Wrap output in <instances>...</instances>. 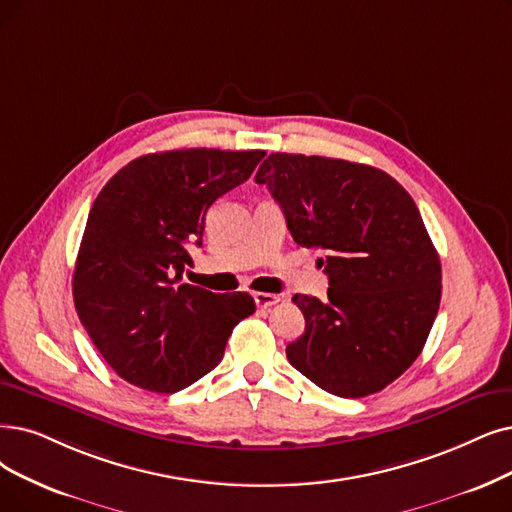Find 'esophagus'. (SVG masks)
Here are the masks:
<instances>
[{"label":"esophagus","mask_w":512,"mask_h":512,"mask_svg":"<svg viewBox=\"0 0 512 512\" xmlns=\"http://www.w3.org/2000/svg\"><path fill=\"white\" fill-rule=\"evenodd\" d=\"M254 300H256V304L260 306V309H269V306L277 304L281 298L277 294H269V292H256Z\"/></svg>","instance_id":"obj_1"}]
</instances>
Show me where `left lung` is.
Segmentation results:
<instances>
[{
  "label": "left lung",
  "mask_w": 512,
  "mask_h": 512,
  "mask_svg": "<svg viewBox=\"0 0 512 512\" xmlns=\"http://www.w3.org/2000/svg\"><path fill=\"white\" fill-rule=\"evenodd\" d=\"M256 182L330 277L327 300L292 298L306 325L285 355L332 395L382 391L420 355L441 300L439 254L414 199L378 168L317 155L271 153Z\"/></svg>",
  "instance_id": "obj_1"
}]
</instances>
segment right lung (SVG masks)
Returning <instances> with one entry per match:
<instances>
[{"mask_svg": "<svg viewBox=\"0 0 512 512\" xmlns=\"http://www.w3.org/2000/svg\"><path fill=\"white\" fill-rule=\"evenodd\" d=\"M264 151L180 149L121 168L90 210L73 300L98 353L126 382L176 393L212 372L233 327L256 311L248 292L182 281L212 203L248 180Z\"/></svg>", "mask_w": 512, "mask_h": 512, "instance_id": "add662e5", "label": "right lung"}]
</instances>
